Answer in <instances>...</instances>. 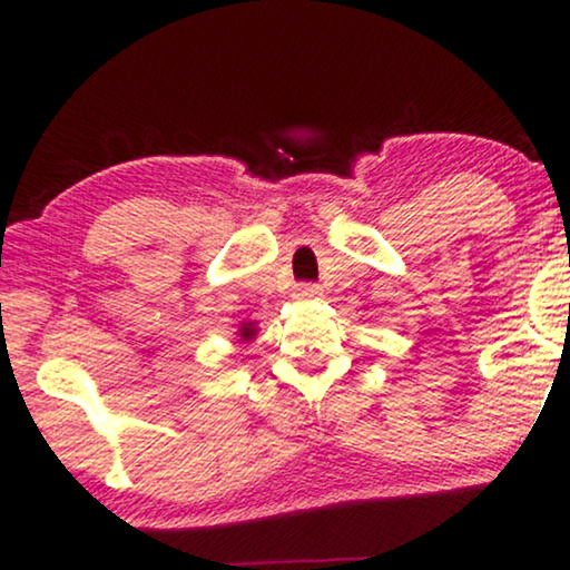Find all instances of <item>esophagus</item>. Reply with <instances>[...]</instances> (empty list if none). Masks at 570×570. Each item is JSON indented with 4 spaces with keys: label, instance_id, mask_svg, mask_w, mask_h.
<instances>
[{
    "label": "esophagus",
    "instance_id": "34e87169",
    "mask_svg": "<svg viewBox=\"0 0 570 570\" xmlns=\"http://www.w3.org/2000/svg\"><path fill=\"white\" fill-rule=\"evenodd\" d=\"M322 296V287L317 283H298L296 285V298L301 301H314Z\"/></svg>",
    "mask_w": 570,
    "mask_h": 570
}]
</instances>
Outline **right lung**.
Wrapping results in <instances>:
<instances>
[{
	"label": "right lung",
	"instance_id": "1",
	"mask_svg": "<svg viewBox=\"0 0 570 570\" xmlns=\"http://www.w3.org/2000/svg\"><path fill=\"white\" fill-rule=\"evenodd\" d=\"M253 333H256V330H253L250 325H248V327H243V338H245V341L253 338Z\"/></svg>",
	"mask_w": 570,
	"mask_h": 570
}]
</instances>
